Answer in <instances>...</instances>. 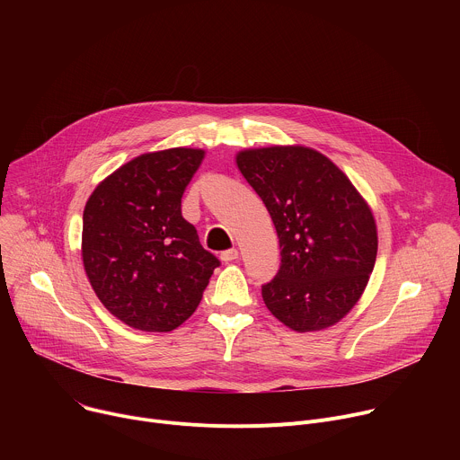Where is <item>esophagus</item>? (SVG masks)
<instances>
[{
    "label": "esophagus",
    "instance_id": "obj_1",
    "mask_svg": "<svg viewBox=\"0 0 460 460\" xmlns=\"http://www.w3.org/2000/svg\"><path fill=\"white\" fill-rule=\"evenodd\" d=\"M220 258H222L224 261H233V260L238 258V249H236V247H231V249H227V251H222Z\"/></svg>",
    "mask_w": 460,
    "mask_h": 460
}]
</instances>
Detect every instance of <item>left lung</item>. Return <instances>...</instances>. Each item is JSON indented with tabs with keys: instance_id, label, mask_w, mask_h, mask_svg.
<instances>
[{
	"instance_id": "obj_1",
	"label": "left lung",
	"mask_w": 460,
	"mask_h": 460,
	"mask_svg": "<svg viewBox=\"0 0 460 460\" xmlns=\"http://www.w3.org/2000/svg\"><path fill=\"white\" fill-rule=\"evenodd\" d=\"M236 164L266 204L282 249L277 275L261 286L268 309L300 333L337 323L375 268L367 204L330 158L307 147L242 151Z\"/></svg>"
}]
</instances>
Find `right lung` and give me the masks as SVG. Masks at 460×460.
<instances>
[{
    "instance_id": "right-lung-1",
    "label": "right lung",
    "mask_w": 460,
    "mask_h": 460,
    "mask_svg": "<svg viewBox=\"0 0 460 460\" xmlns=\"http://www.w3.org/2000/svg\"><path fill=\"white\" fill-rule=\"evenodd\" d=\"M204 151L167 149L121 165L91 194L82 254L100 302L123 323L167 333L199 307L220 260L181 217Z\"/></svg>"
}]
</instances>
